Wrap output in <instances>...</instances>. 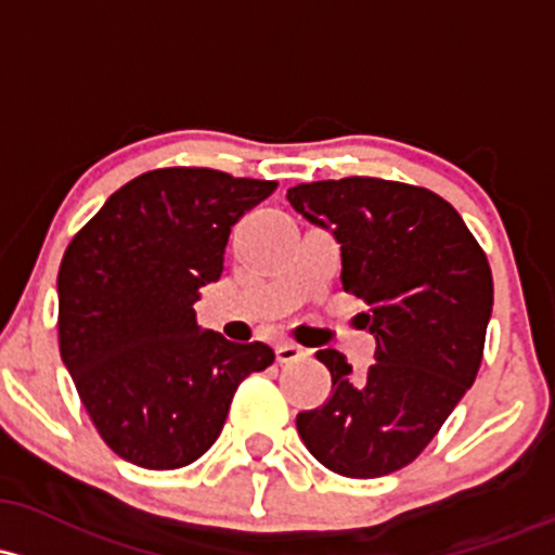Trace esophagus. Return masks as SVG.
Wrapping results in <instances>:
<instances>
[{
	"instance_id": "34e87169",
	"label": "esophagus",
	"mask_w": 555,
	"mask_h": 555,
	"mask_svg": "<svg viewBox=\"0 0 555 555\" xmlns=\"http://www.w3.org/2000/svg\"><path fill=\"white\" fill-rule=\"evenodd\" d=\"M276 358H279V363H295V361H302V358H308V350L300 345L282 343V345H276Z\"/></svg>"
}]
</instances>
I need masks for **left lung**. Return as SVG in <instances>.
<instances>
[{
	"label": "left lung",
	"mask_w": 555,
	"mask_h": 555,
	"mask_svg": "<svg viewBox=\"0 0 555 555\" xmlns=\"http://www.w3.org/2000/svg\"><path fill=\"white\" fill-rule=\"evenodd\" d=\"M310 223L343 245V287L371 308L376 363L332 374L324 405L297 413V431L339 477L374 479L416 461L477 379L492 313V271L464 218L440 194L347 176L287 192Z\"/></svg>",
	"instance_id": "8db88e82"
}]
</instances>
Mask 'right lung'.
Wrapping results in <instances>:
<instances>
[{
    "label": "right lung",
    "mask_w": 555,
    "mask_h": 555,
    "mask_svg": "<svg viewBox=\"0 0 555 555\" xmlns=\"http://www.w3.org/2000/svg\"><path fill=\"white\" fill-rule=\"evenodd\" d=\"M273 189L212 168L147 170L65 249L60 356L94 429L129 464L170 472L197 461L236 387L273 363L263 343L199 328L192 308L221 279L231 227Z\"/></svg>",
    "instance_id": "1"
}]
</instances>
